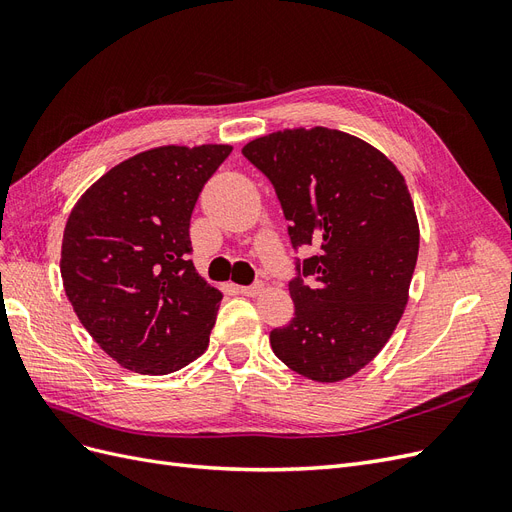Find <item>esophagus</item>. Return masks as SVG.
I'll list each match as a JSON object with an SVG mask.
<instances>
[{
    "label": "esophagus",
    "mask_w": 512,
    "mask_h": 512,
    "mask_svg": "<svg viewBox=\"0 0 512 512\" xmlns=\"http://www.w3.org/2000/svg\"><path fill=\"white\" fill-rule=\"evenodd\" d=\"M262 290H265V284L262 282H256L252 286H239V292L245 294V297H256V294H260Z\"/></svg>",
    "instance_id": "esophagus-1"
}]
</instances>
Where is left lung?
<instances>
[{
  "mask_svg": "<svg viewBox=\"0 0 512 512\" xmlns=\"http://www.w3.org/2000/svg\"><path fill=\"white\" fill-rule=\"evenodd\" d=\"M243 156L273 183L292 247H320L301 265L314 282L288 286L294 318L271 331V348L309 380H346L408 305L421 232L406 179L363 138L320 126L254 138Z\"/></svg>",
  "mask_w": 512,
  "mask_h": 512,
  "instance_id": "obj_1",
  "label": "left lung"
}]
</instances>
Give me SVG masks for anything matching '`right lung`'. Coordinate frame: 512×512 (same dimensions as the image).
<instances>
[{
	"instance_id": "obj_1",
	"label": "right lung",
	"mask_w": 512,
	"mask_h": 512,
	"mask_svg": "<svg viewBox=\"0 0 512 512\" xmlns=\"http://www.w3.org/2000/svg\"><path fill=\"white\" fill-rule=\"evenodd\" d=\"M230 145H164L104 173L76 200L61 280L94 342L136 374L166 376L209 346L222 292L190 260V218Z\"/></svg>"
}]
</instances>
